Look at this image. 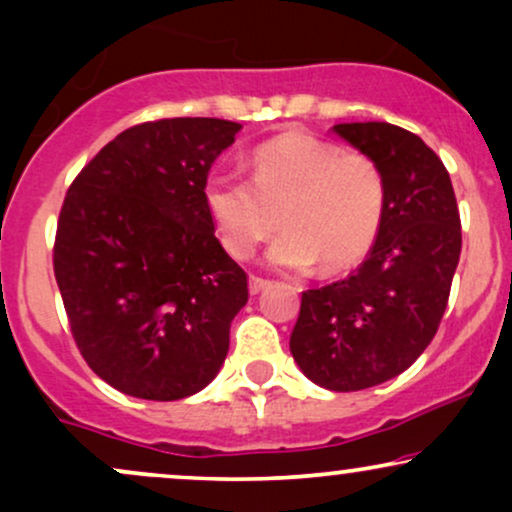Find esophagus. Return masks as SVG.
Here are the masks:
<instances>
[{
  "mask_svg": "<svg viewBox=\"0 0 512 512\" xmlns=\"http://www.w3.org/2000/svg\"><path fill=\"white\" fill-rule=\"evenodd\" d=\"M248 286H250V293L252 296H255V293H260V291H264L269 286V279H262V276H255L252 274L250 276V281H248Z\"/></svg>",
  "mask_w": 512,
  "mask_h": 512,
  "instance_id": "esophagus-1",
  "label": "esophagus"
}]
</instances>
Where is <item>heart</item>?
<instances>
[{
	"mask_svg": "<svg viewBox=\"0 0 512 512\" xmlns=\"http://www.w3.org/2000/svg\"><path fill=\"white\" fill-rule=\"evenodd\" d=\"M252 180L211 175L207 207L221 245L250 260L284 223L269 250L279 269L344 272L373 248L385 216V178L373 158L303 132L269 139L252 151Z\"/></svg>",
	"mask_w": 512,
	"mask_h": 512,
	"instance_id": "heart-1",
	"label": "heart"
}]
</instances>
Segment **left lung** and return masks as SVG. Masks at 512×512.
Instances as JSON below:
<instances>
[{"mask_svg": "<svg viewBox=\"0 0 512 512\" xmlns=\"http://www.w3.org/2000/svg\"><path fill=\"white\" fill-rule=\"evenodd\" d=\"M332 129L380 168L385 216L354 274L303 291L289 346L315 385L356 392L397 378L436 337L462 231L448 170L421 137L390 122Z\"/></svg>", "mask_w": 512, "mask_h": 512, "instance_id": "left-lung-1", "label": "left lung"}]
</instances>
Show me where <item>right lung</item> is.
Listing matches in <instances>:
<instances>
[{
  "label": "right lung",
  "mask_w": 512,
  "mask_h": 512,
  "mask_svg": "<svg viewBox=\"0 0 512 512\" xmlns=\"http://www.w3.org/2000/svg\"><path fill=\"white\" fill-rule=\"evenodd\" d=\"M238 129L216 117L144 122L69 185L55 279L84 361L125 395L190 397L228 354L248 274L214 236L204 185Z\"/></svg>",
  "instance_id": "right-lung-1"
}]
</instances>
